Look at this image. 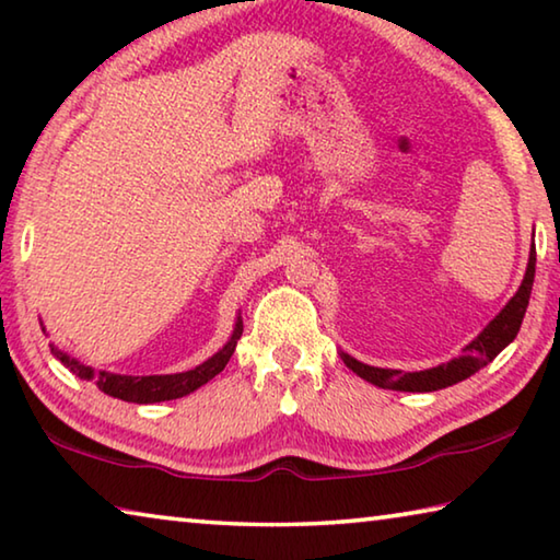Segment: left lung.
Segmentation results:
<instances>
[{"label": "left lung", "mask_w": 560, "mask_h": 560, "mask_svg": "<svg viewBox=\"0 0 560 560\" xmlns=\"http://www.w3.org/2000/svg\"><path fill=\"white\" fill-rule=\"evenodd\" d=\"M534 273H536V249L530 244V254H528V267L524 273V281H521L518 291L509 299V303L499 314L489 320L487 328L481 334L462 348V355L447 360L438 368H428V371H415V373H402V371H393V368H375V365H365L355 360L353 355H348L340 350V358L343 363L353 371L358 377L373 383L383 390H400V393H434L442 390V387L457 385L462 381H467L474 373H479L481 368L489 365L501 350H504L511 340L516 338L521 320H524L528 299H530V289H534Z\"/></svg>", "instance_id": "8db88e82"}]
</instances>
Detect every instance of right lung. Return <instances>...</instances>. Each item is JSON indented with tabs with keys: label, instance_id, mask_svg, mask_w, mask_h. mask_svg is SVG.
Wrapping results in <instances>:
<instances>
[{
	"label": "right lung",
	"instance_id": "right-lung-1",
	"mask_svg": "<svg viewBox=\"0 0 560 560\" xmlns=\"http://www.w3.org/2000/svg\"><path fill=\"white\" fill-rule=\"evenodd\" d=\"M42 330L46 328L42 326ZM242 330H244L242 316H236L230 340H226V343L217 350L212 358H207L205 363L192 368V371L173 373V375H120V373H108V371H93L91 365H83L79 358L63 353V350H59L54 343H51V353L61 365L69 368L75 377L96 383L101 393L118 397V400H126V402L153 405V402L177 400V397L195 393L197 387L210 383L217 373H222L224 365L230 363V358L234 353L236 340L242 338Z\"/></svg>",
	"mask_w": 560,
	"mask_h": 560
}]
</instances>
